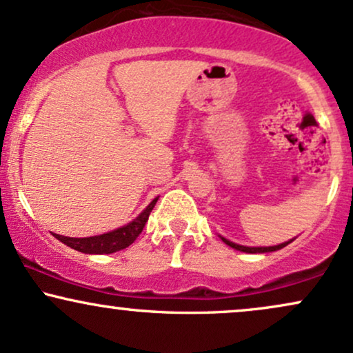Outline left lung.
<instances>
[{
    "instance_id": "8db88e82",
    "label": "left lung",
    "mask_w": 353,
    "mask_h": 353,
    "mask_svg": "<svg viewBox=\"0 0 353 353\" xmlns=\"http://www.w3.org/2000/svg\"><path fill=\"white\" fill-rule=\"evenodd\" d=\"M222 241L225 242V244L232 247V249H237V250H242V252H249V254H262V252H274V250H279L282 249V247H285L289 242H283V244H279V245H272V247H245V245H239V244H234V242L228 241V239L222 237Z\"/></svg>"
}]
</instances>
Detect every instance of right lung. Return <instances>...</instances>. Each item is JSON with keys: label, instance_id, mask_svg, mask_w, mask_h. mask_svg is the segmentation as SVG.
Segmentation results:
<instances>
[{"label": "right lung", "instance_id": "obj_1", "mask_svg": "<svg viewBox=\"0 0 353 353\" xmlns=\"http://www.w3.org/2000/svg\"><path fill=\"white\" fill-rule=\"evenodd\" d=\"M157 197L154 199L151 204L145 208L143 212L137 216L134 221L129 222L128 225L124 228H119L112 232L108 234H101V236H94V237H64L59 236V234H52L58 241L66 244L71 249L79 250V252L84 254H112L117 252V250H123L125 247H129L132 242L139 237V234L143 232L145 222H148L149 214L156 205Z\"/></svg>", "mask_w": 353, "mask_h": 353}]
</instances>
